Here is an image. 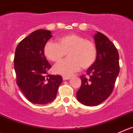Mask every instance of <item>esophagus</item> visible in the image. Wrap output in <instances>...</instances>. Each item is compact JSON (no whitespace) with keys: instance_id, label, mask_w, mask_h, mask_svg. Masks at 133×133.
Masks as SVG:
<instances>
[{"instance_id":"34e87169","label":"esophagus","mask_w":133,"mask_h":133,"mask_svg":"<svg viewBox=\"0 0 133 133\" xmlns=\"http://www.w3.org/2000/svg\"><path fill=\"white\" fill-rule=\"evenodd\" d=\"M71 78V77H68V76H64L63 77V80L64 81H67V80H69Z\"/></svg>"}]
</instances>
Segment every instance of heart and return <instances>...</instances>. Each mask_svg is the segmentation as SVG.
<instances>
[{"mask_svg": "<svg viewBox=\"0 0 133 133\" xmlns=\"http://www.w3.org/2000/svg\"><path fill=\"white\" fill-rule=\"evenodd\" d=\"M67 52L69 58L55 66V72L64 76L71 75L81 67L84 69L90 68L95 62L97 55L96 45L92 41L75 34L60 37L58 43L47 42L44 47L46 57L55 62L62 60Z\"/></svg>", "mask_w": 133, "mask_h": 133, "instance_id": "1", "label": "heart"}]
</instances>
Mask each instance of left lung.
Instances as JSON below:
<instances>
[{"label":"left lung","instance_id":"1","mask_svg":"<svg viewBox=\"0 0 133 133\" xmlns=\"http://www.w3.org/2000/svg\"><path fill=\"white\" fill-rule=\"evenodd\" d=\"M97 51L94 64L81 76V88L77 92L78 101L86 106L101 104L110 95L119 72V54L114 43L103 34L94 36Z\"/></svg>","mask_w":133,"mask_h":133}]
</instances>
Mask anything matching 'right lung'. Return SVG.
Masks as SVG:
<instances>
[{"instance_id": "obj_1", "label": "right lung", "mask_w": 133, "mask_h": 133, "mask_svg": "<svg viewBox=\"0 0 133 133\" xmlns=\"http://www.w3.org/2000/svg\"><path fill=\"white\" fill-rule=\"evenodd\" d=\"M46 30H37L21 41L15 49L14 69L16 82L28 101L45 105L55 99L62 77L50 75L51 65L44 55V47L52 37Z\"/></svg>"}]
</instances>
